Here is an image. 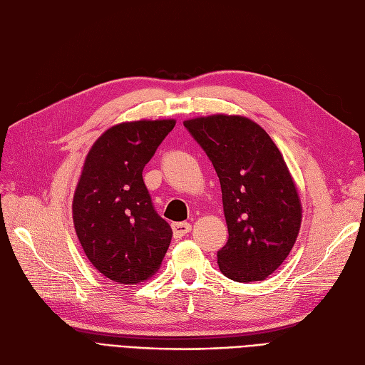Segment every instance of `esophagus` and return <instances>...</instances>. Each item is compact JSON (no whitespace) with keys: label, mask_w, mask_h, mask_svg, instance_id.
I'll list each match as a JSON object with an SVG mask.
<instances>
[{"label":"esophagus","mask_w":365,"mask_h":365,"mask_svg":"<svg viewBox=\"0 0 365 365\" xmlns=\"http://www.w3.org/2000/svg\"><path fill=\"white\" fill-rule=\"evenodd\" d=\"M172 230H173V237L180 239L189 233V231L192 230V225L189 222H175V224H172Z\"/></svg>","instance_id":"34e87169"}]
</instances>
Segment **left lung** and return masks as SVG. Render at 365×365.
<instances>
[{"label":"left lung","instance_id":"1","mask_svg":"<svg viewBox=\"0 0 365 365\" xmlns=\"http://www.w3.org/2000/svg\"><path fill=\"white\" fill-rule=\"evenodd\" d=\"M184 126L212 161L222 190L227 245L219 269L240 282L264 280L288 257L302 225V202L279 148L257 123L216 114Z\"/></svg>","mask_w":365,"mask_h":365}]
</instances>
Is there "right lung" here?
Segmentation results:
<instances>
[{"label":"right lung","instance_id":"1","mask_svg":"<svg viewBox=\"0 0 365 365\" xmlns=\"http://www.w3.org/2000/svg\"><path fill=\"white\" fill-rule=\"evenodd\" d=\"M176 121H125L96 140L73 197L76 235L109 280L137 284L160 269L172 228L158 216L143 169Z\"/></svg>","mask_w":365,"mask_h":365}]
</instances>
